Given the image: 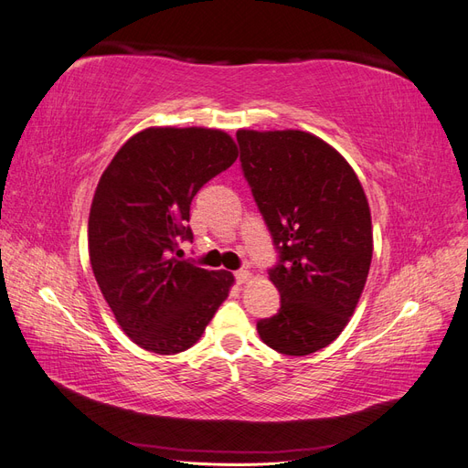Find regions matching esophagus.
<instances>
[{
  "mask_svg": "<svg viewBox=\"0 0 468 468\" xmlns=\"http://www.w3.org/2000/svg\"><path fill=\"white\" fill-rule=\"evenodd\" d=\"M234 277H236L238 282H246L251 277V273L248 271V269H238V271L234 273Z\"/></svg>",
  "mask_w": 468,
  "mask_h": 468,
  "instance_id": "1",
  "label": "esophagus"
}]
</instances>
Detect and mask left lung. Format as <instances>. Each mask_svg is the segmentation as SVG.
<instances>
[{
	"label": "left lung",
	"instance_id": "8db88e82",
	"mask_svg": "<svg viewBox=\"0 0 468 468\" xmlns=\"http://www.w3.org/2000/svg\"><path fill=\"white\" fill-rule=\"evenodd\" d=\"M239 165L271 234L277 314L258 322L263 342L310 356L342 334L373 258L371 212L351 165L303 131H238Z\"/></svg>",
	"mask_w": 468,
	"mask_h": 468
}]
</instances>
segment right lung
Segmentation results:
<instances>
[{
	"label": "right lung",
	"mask_w": 468,
	"mask_h": 468,
	"mask_svg": "<svg viewBox=\"0 0 468 468\" xmlns=\"http://www.w3.org/2000/svg\"><path fill=\"white\" fill-rule=\"evenodd\" d=\"M238 158L234 140L210 129H146L111 160L91 203L90 260L124 334L160 356L189 349L229 296V271L176 260L193 239V197Z\"/></svg>",
	"instance_id": "add662e5"
}]
</instances>
